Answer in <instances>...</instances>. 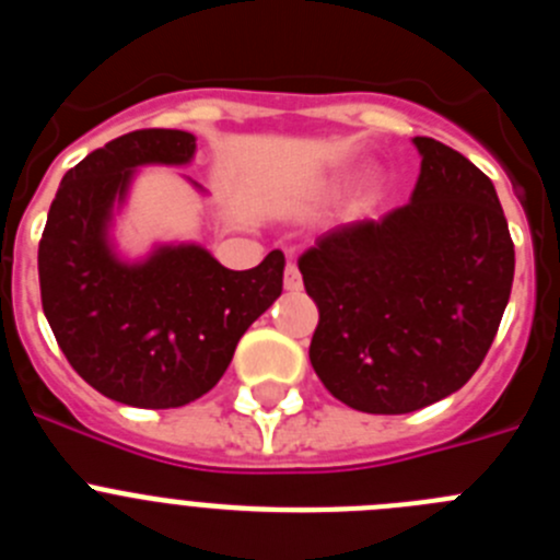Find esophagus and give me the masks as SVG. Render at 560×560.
Instances as JSON below:
<instances>
[{"instance_id":"34e87169","label":"esophagus","mask_w":560,"mask_h":560,"mask_svg":"<svg viewBox=\"0 0 560 560\" xmlns=\"http://www.w3.org/2000/svg\"><path fill=\"white\" fill-rule=\"evenodd\" d=\"M283 285H285V291H300V289H303V277H300V269H296V264L285 266Z\"/></svg>"}]
</instances>
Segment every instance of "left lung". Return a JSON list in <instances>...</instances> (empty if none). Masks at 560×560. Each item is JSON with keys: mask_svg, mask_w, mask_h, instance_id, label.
Listing matches in <instances>:
<instances>
[{"mask_svg": "<svg viewBox=\"0 0 560 560\" xmlns=\"http://www.w3.org/2000/svg\"><path fill=\"white\" fill-rule=\"evenodd\" d=\"M409 205L330 230L296 264L319 308L311 364L334 398L407 415L477 373L513 285V241L493 182L463 153L415 137Z\"/></svg>", "mask_w": 560, "mask_h": 560, "instance_id": "8db88e82", "label": "left lung"}]
</instances>
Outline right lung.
Returning <instances> with one entry per match:
<instances>
[{
	"label": "right lung",
	"mask_w": 560,
	"mask_h": 560,
	"mask_svg": "<svg viewBox=\"0 0 560 560\" xmlns=\"http://www.w3.org/2000/svg\"><path fill=\"white\" fill-rule=\"evenodd\" d=\"M196 137L142 128L92 151L61 179L38 244L42 305L58 348L89 387L140 409L210 393L237 341L283 294V252L232 271L196 244L126 264L108 241L114 205L140 165H187Z\"/></svg>",
	"instance_id": "obj_1"
}]
</instances>
